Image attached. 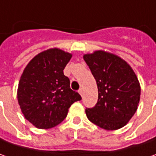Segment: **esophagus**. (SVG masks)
<instances>
[{
	"mask_svg": "<svg viewBox=\"0 0 156 156\" xmlns=\"http://www.w3.org/2000/svg\"><path fill=\"white\" fill-rule=\"evenodd\" d=\"M78 93L81 95V96H83V89L80 88L79 90H78Z\"/></svg>",
	"mask_w": 156,
	"mask_h": 156,
	"instance_id": "obj_1",
	"label": "esophagus"
}]
</instances>
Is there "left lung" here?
Here are the masks:
<instances>
[{
  "label": "left lung",
  "instance_id": "1",
  "mask_svg": "<svg viewBox=\"0 0 156 156\" xmlns=\"http://www.w3.org/2000/svg\"><path fill=\"white\" fill-rule=\"evenodd\" d=\"M83 59L96 79L98 99L86 108L88 119L107 130L123 127L136 113L141 87L132 68L121 58L104 51L85 54Z\"/></svg>",
  "mask_w": 156,
  "mask_h": 156
}]
</instances>
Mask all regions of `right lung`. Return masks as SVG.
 <instances>
[{
	"mask_svg": "<svg viewBox=\"0 0 156 156\" xmlns=\"http://www.w3.org/2000/svg\"><path fill=\"white\" fill-rule=\"evenodd\" d=\"M71 58L72 54L57 48L46 50L28 63L20 77V107L25 118L39 129L60 123L71 105L82 99L63 72Z\"/></svg>",
	"mask_w": 156,
	"mask_h": 156,
	"instance_id": "obj_1",
	"label": "right lung"
}]
</instances>
